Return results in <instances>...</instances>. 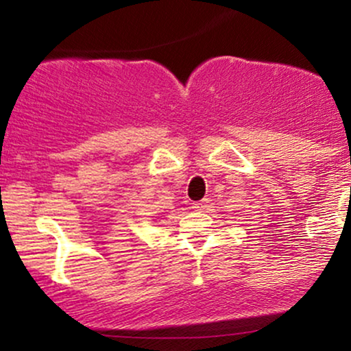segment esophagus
<instances>
[{"label":"esophagus","mask_w":351,"mask_h":351,"mask_svg":"<svg viewBox=\"0 0 351 351\" xmlns=\"http://www.w3.org/2000/svg\"><path fill=\"white\" fill-rule=\"evenodd\" d=\"M206 204H208V201H196V203H193L191 204V208L195 209V211H203L204 208H206Z\"/></svg>","instance_id":"34e87169"}]
</instances>
